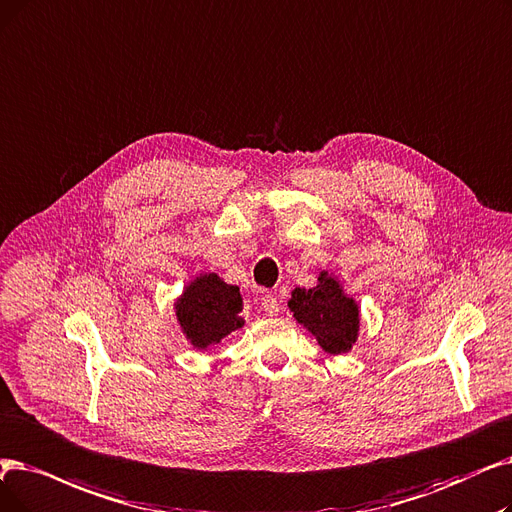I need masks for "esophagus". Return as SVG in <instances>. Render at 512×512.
Wrapping results in <instances>:
<instances>
[{
  "instance_id": "esophagus-1",
  "label": "esophagus",
  "mask_w": 512,
  "mask_h": 512,
  "mask_svg": "<svg viewBox=\"0 0 512 512\" xmlns=\"http://www.w3.org/2000/svg\"><path fill=\"white\" fill-rule=\"evenodd\" d=\"M261 307L268 311L270 316H278L280 314V303H278V299L274 297V295H265V297H261Z\"/></svg>"
}]
</instances>
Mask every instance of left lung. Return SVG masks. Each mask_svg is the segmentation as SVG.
<instances>
[{"label": "left lung", "mask_w": 512, "mask_h": 512, "mask_svg": "<svg viewBox=\"0 0 512 512\" xmlns=\"http://www.w3.org/2000/svg\"><path fill=\"white\" fill-rule=\"evenodd\" d=\"M314 288H295L288 307L311 335H316L322 349L328 353H345L358 337L360 314L353 299L345 297L335 278L326 272Z\"/></svg>", "instance_id": "obj_1"}]
</instances>
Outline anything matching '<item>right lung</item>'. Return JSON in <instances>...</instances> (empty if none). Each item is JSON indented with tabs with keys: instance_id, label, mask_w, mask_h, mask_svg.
<instances>
[{
	"instance_id": "obj_1",
	"label": "right lung",
	"mask_w": 512,
	"mask_h": 512,
	"mask_svg": "<svg viewBox=\"0 0 512 512\" xmlns=\"http://www.w3.org/2000/svg\"><path fill=\"white\" fill-rule=\"evenodd\" d=\"M240 311L238 286L224 284L215 274H207L196 278L184 291L177 305V320L190 343L205 349L242 326Z\"/></svg>"
}]
</instances>
